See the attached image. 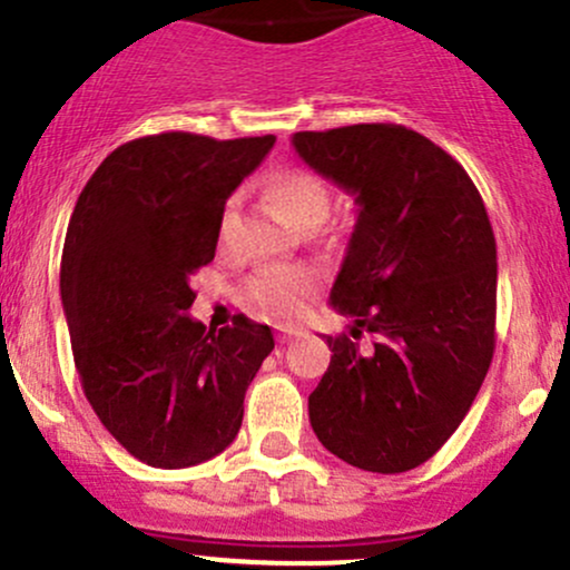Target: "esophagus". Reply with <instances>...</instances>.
Returning a JSON list of instances; mask_svg holds the SVG:
<instances>
[{
  "label": "esophagus",
  "instance_id": "34e87169",
  "mask_svg": "<svg viewBox=\"0 0 570 570\" xmlns=\"http://www.w3.org/2000/svg\"><path fill=\"white\" fill-rule=\"evenodd\" d=\"M299 335H303V332H299L297 330V326H278V343L281 345H284V343H292V340L294 337H299Z\"/></svg>",
  "mask_w": 570,
  "mask_h": 570
}]
</instances>
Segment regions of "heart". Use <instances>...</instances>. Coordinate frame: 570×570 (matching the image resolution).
<instances>
[{"label":"heart","mask_w":570,"mask_h":570,"mask_svg":"<svg viewBox=\"0 0 570 570\" xmlns=\"http://www.w3.org/2000/svg\"><path fill=\"white\" fill-rule=\"evenodd\" d=\"M267 198L278 208V214L289 222L292 227L303 225L305 219L326 217L330 212V189L318 174L307 171V168H289L271 176L265 185ZM233 217V206L227 208L225 222H222V233L227 230ZM248 299L276 318L297 316L307 305V299L316 292V273L307 267H289L276 265L265 267L257 276L248 281Z\"/></svg>","instance_id":"1"}]
</instances>
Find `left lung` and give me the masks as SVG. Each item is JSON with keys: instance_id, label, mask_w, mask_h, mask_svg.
<instances>
[{"instance_id": "left-lung-1", "label": "left lung", "mask_w": 570, "mask_h": 570, "mask_svg": "<svg viewBox=\"0 0 570 570\" xmlns=\"http://www.w3.org/2000/svg\"><path fill=\"white\" fill-rule=\"evenodd\" d=\"M307 166L356 200L330 303L353 318L307 396L330 453L364 472L429 461L461 426L495 348V238L461 163L391 122L299 130ZM364 331L370 346L357 343Z\"/></svg>"}]
</instances>
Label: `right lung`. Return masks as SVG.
Listing matches in <instances>:
<instances>
[{
  "mask_svg": "<svg viewBox=\"0 0 570 570\" xmlns=\"http://www.w3.org/2000/svg\"><path fill=\"white\" fill-rule=\"evenodd\" d=\"M276 136H144L117 147L77 198L61 303L90 407L130 455L185 469L219 455L244 421L271 326L189 316V278L214 259L222 214Z\"/></svg>",
  "mask_w": 570,
  "mask_h": 570,
  "instance_id": "obj_1",
  "label": "right lung"
}]
</instances>
